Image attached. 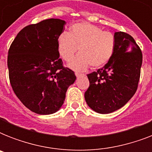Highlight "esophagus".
Segmentation results:
<instances>
[{"label": "esophagus", "instance_id": "obj_1", "mask_svg": "<svg viewBox=\"0 0 152 152\" xmlns=\"http://www.w3.org/2000/svg\"><path fill=\"white\" fill-rule=\"evenodd\" d=\"M76 77H80V76H84V75H83V74H82V73H80V72H76Z\"/></svg>", "mask_w": 152, "mask_h": 152}]
</instances>
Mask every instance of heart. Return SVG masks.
<instances>
[{
  "label": "heart",
  "instance_id": "heart-1",
  "mask_svg": "<svg viewBox=\"0 0 152 152\" xmlns=\"http://www.w3.org/2000/svg\"><path fill=\"white\" fill-rule=\"evenodd\" d=\"M115 37L101 27L88 23H77L70 32H63L57 40L60 56L69 61L79 48L80 54L69 66L75 71H83L91 64L92 68L103 66L110 60L115 50Z\"/></svg>",
  "mask_w": 152,
  "mask_h": 152
}]
</instances>
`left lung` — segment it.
<instances>
[{"label":"left lung","instance_id":"obj_1","mask_svg":"<svg viewBox=\"0 0 152 152\" xmlns=\"http://www.w3.org/2000/svg\"><path fill=\"white\" fill-rule=\"evenodd\" d=\"M116 46L110 60L97 72L88 75L90 86L86 102L99 113H110L124 106L137 91L142 53L134 39L125 32H115Z\"/></svg>","mask_w":152,"mask_h":152}]
</instances>
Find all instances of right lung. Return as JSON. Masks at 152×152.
I'll use <instances>...</instances> for the list:
<instances>
[{"instance_id": "add662e5", "label": "right lung", "mask_w": 152, "mask_h": 152, "mask_svg": "<svg viewBox=\"0 0 152 152\" xmlns=\"http://www.w3.org/2000/svg\"><path fill=\"white\" fill-rule=\"evenodd\" d=\"M65 23L60 19H48L28 25L18 33L8 50L12 88L22 103L38 114L59 110L76 79L59 58L57 40Z\"/></svg>"}]
</instances>
